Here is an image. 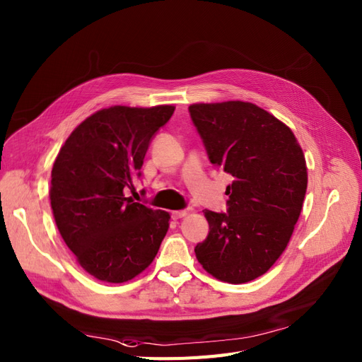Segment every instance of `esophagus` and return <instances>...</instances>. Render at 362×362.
<instances>
[{
    "label": "esophagus",
    "instance_id": "obj_1",
    "mask_svg": "<svg viewBox=\"0 0 362 362\" xmlns=\"http://www.w3.org/2000/svg\"><path fill=\"white\" fill-rule=\"evenodd\" d=\"M186 214V211H174V212H171V216H173V219H180V218H183Z\"/></svg>",
    "mask_w": 362,
    "mask_h": 362
}]
</instances>
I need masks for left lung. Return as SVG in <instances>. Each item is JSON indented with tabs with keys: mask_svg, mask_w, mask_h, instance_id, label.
<instances>
[{
	"mask_svg": "<svg viewBox=\"0 0 362 362\" xmlns=\"http://www.w3.org/2000/svg\"><path fill=\"white\" fill-rule=\"evenodd\" d=\"M189 115L209 160L233 177L227 214L204 211L197 260L221 281L248 283L286 250L307 191L304 153L288 127L257 105L195 103Z\"/></svg>",
	"mask_w": 362,
	"mask_h": 362,
	"instance_id": "obj_1",
	"label": "left lung"
}]
</instances>
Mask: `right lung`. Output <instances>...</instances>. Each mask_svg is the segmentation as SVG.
Returning <instances> with one entry per match:
<instances>
[{"instance_id":"add662e5","label":"right lung","mask_w":362,"mask_h":362,"mask_svg":"<svg viewBox=\"0 0 362 362\" xmlns=\"http://www.w3.org/2000/svg\"><path fill=\"white\" fill-rule=\"evenodd\" d=\"M174 112L111 107L90 115L66 139L51 174L58 231L79 264L107 283L129 281L153 262L168 231V212L124 195L151 139Z\"/></svg>"}]
</instances>
